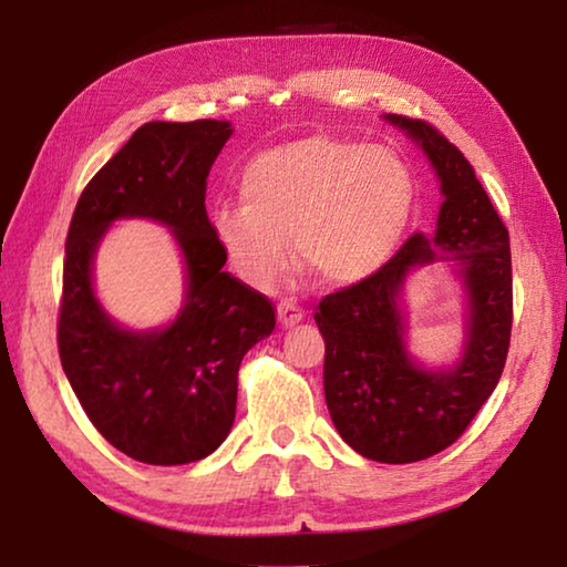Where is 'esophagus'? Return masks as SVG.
I'll return each mask as SVG.
<instances>
[{"mask_svg":"<svg viewBox=\"0 0 567 567\" xmlns=\"http://www.w3.org/2000/svg\"><path fill=\"white\" fill-rule=\"evenodd\" d=\"M277 318H280L282 328H292V324H297L305 318V310L292 300V297H285V300H280V305H277Z\"/></svg>","mask_w":567,"mask_h":567,"instance_id":"1","label":"esophagus"}]
</instances>
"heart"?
<instances>
[{
    "label": "heart",
    "mask_w": 567,
    "mask_h": 567,
    "mask_svg": "<svg viewBox=\"0 0 567 567\" xmlns=\"http://www.w3.org/2000/svg\"><path fill=\"white\" fill-rule=\"evenodd\" d=\"M245 205L215 213V233L245 282L272 287L295 257L315 280H370L405 237L415 182L395 152L338 137L265 150L239 175Z\"/></svg>",
    "instance_id": "obj_1"
}]
</instances>
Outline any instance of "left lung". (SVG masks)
Masks as SVG:
<instances>
[{
	"instance_id": "left-lung-1",
	"label": "left lung",
	"mask_w": 567,
	"mask_h": 567,
	"mask_svg": "<svg viewBox=\"0 0 567 567\" xmlns=\"http://www.w3.org/2000/svg\"><path fill=\"white\" fill-rule=\"evenodd\" d=\"M425 152L445 203L433 237L415 233L370 280L322 297L324 400L354 453L405 465L443 453L465 433L503 375L513 330L511 237L470 162L425 120L388 114ZM453 259L468 290L464 360L425 371L404 350L399 292L415 266Z\"/></svg>"
}]
</instances>
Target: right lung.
I'll return each mask as SVG.
<instances>
[{
	"label": "right lung",
	"mask_w": 567,
	"mask_h": 567,
	"mask_svg": "<svg viewBox=\"0 0 567 567\" xmlns=\"http://www.w3.org/2000/svg\"><path fill=\"white\" fill-rule=\"evenodd\" d=\"M229 122H147L90 179L64 245L56 348L92 425L132 460L185 465L223 445L235 422L245 352L275 330L262 292L223 272L227 255L205 207ZM167 224L188 267L186 307L165 331L114 326L91 290V260L114 218Z\"/></svg>",
	"instance_id": "add662e5"
}]
</instances>
